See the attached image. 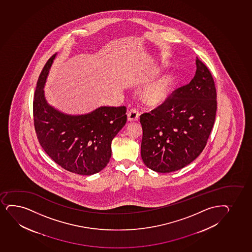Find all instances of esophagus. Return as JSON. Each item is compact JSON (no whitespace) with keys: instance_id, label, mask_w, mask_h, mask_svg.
<instances>
[{"instance_id":"1","label":"esophagus","mask_w":252,"mask_h":252,"mask_svg":"<svg viewBox=\"0 0 252 252\" xmlns=\"http://www.w3.org/2000/svg\"><path fill=\"white\" fill-rule=\"evenodd\" d=\"M139 118V111L133 108L131 109L128 113H127V120L130 122L138 121V119Z\"/></svg>"}]
</instances>
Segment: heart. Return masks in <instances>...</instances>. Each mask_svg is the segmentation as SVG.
<instances>
[{"label": "heart", "instance_id": "1", "mask_svg": "<svg viewBox=\"0 0 252 252\" xmlns=\"http://www.w3.org/2000/svg\"><path fill=\"white\" fill-rule=\"evenodd\" d=\"M173 86L174 78L172 75H162L145 88L144 98L149 104H159L171 94Z\"/></svg>", "mask_w": 252, "mask_h": 252}]
</instances>
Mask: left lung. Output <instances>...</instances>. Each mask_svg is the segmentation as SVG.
I'll return each instance as SVG.
<instances>
[{"label": "left lung", "instance_id": "left-lung-1", "mask_svg": "<svg viewBox=\"0 0 252 252\" xmlns=\"http://www.w3.org/2000/svg\"><path fill=\"white\" fill-rule=\"evenodd\" d=\"M190 83L177 88L161 105L140 116L141 157L159 173L178 171L205 148L215 121L217 93L208 67L196 60Z\"/></svg>", "mask_w": 252, "mask_h": 252}]
</instances>
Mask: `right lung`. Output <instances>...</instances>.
Wrapping results in <instances>:
<instances>
[{"mask_svg": "<svg viewBox=\"0 0 252 252\" xmlns=\"http://www.w3.org/2000/svg\"><path fill=\"white\" fill-rule=\"evenodd\" d=\"M55 55L38 77L33 99V121L44 151L61 167L90 176L109 162L111 143L127 121L126 107H101L84 115H68L47 102L44 87Z\"/></svg>", "mask_w": 252, "mask_h": 252, "instance_id": "right-lung-1", "label": "right lung"}]
</instances>
